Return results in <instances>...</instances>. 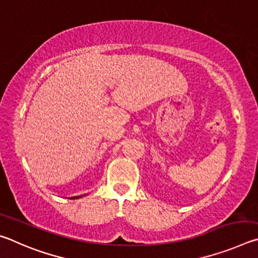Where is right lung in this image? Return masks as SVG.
<instances>
[{"label": "right lung", "mask_w": 258, "mask_h": 258, "mask_svg": "<svg viewBox=\"0 0 258 258\" xmlns=\"http://www.w3.org/2000/svg\"><path fill=\"white\" fill-rule=\"evenodd\" d=\"M76 198H80V197H74V198H72V199H76Z\"/></svg>", "instance_id": "1"}]
</instances>
